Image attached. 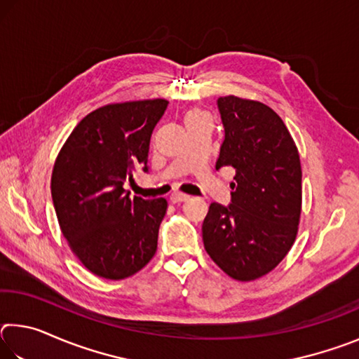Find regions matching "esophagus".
<instances>
[{"label":"esophagus","mask_w":359,"mask_h":359,"mask_svg":"<svg viewBox=\"0 0 359 359\" xmlns=\"http://www.w3.org/2000/svg\"><path fill=\"white\" fill-rule=\"evenodd\" d=\"M169 199H171V203L177 204V203H185V201H188V199H190V196H188V194H185V193L174 191V193L171 194V196H169Z\"/></svg>","instance_id":"obj_1"}]
</instances>
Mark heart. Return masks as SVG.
Wrapping results in <instances>:
<instances>
[{"mask_svg": "<svg viewBox=\"0 0 359 359\" xmlns=\"http://www.w3.org/2000/svg\"><path fill=\"white\" fill-rule=\"evenodd\" d=\"M194 114H201V112H190L188 115H194Z\"/></svg>", "mask_w": 359, "mask_h": 359, "instance_id": "1", "label": "heart"}]
</instances>
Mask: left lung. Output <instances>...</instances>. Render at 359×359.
I'll use <instances>...</instances> for the list:
<instances>
[{"label":"left lung","mask_w":359,"mask_h":359,"mask_svg":"<svg viewBox=\"0 0 359 359\" xmlns=\"http://www.w3.org/2000/svg\"><path fill=\"white\" fill-rule=\"evenodd\" d=\"M224 141L215 168L236 171L231 204L212 203L204 248L224 274L252 282L269 274L293 247L302 210L299 151L283 120L259 101H217Z\"/></svg>","instance_id":"left-lung-1"}]
</instances>
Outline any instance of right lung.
Returning <instances> with one entry per match:
<instances>
[{
	"instance_id": "right-lung-1",
	"label": "right lung",
	"mask_w": 359,
	"mask_h": 359,
	"mask_svg": "<svg viewBox=\"0 0 359 359\" xmlns=\"http://www.w3.org/2000/svg\"><path fill=\"white\" fill-rule=\"evenodd\" d=\"M168 101L102 106L79 121L53 165L50 190L71 252L107 280L135 276L154 258L165 198L130 196L123 188L147 172L150 136Z\"/></svg>"
}]
</instances>
